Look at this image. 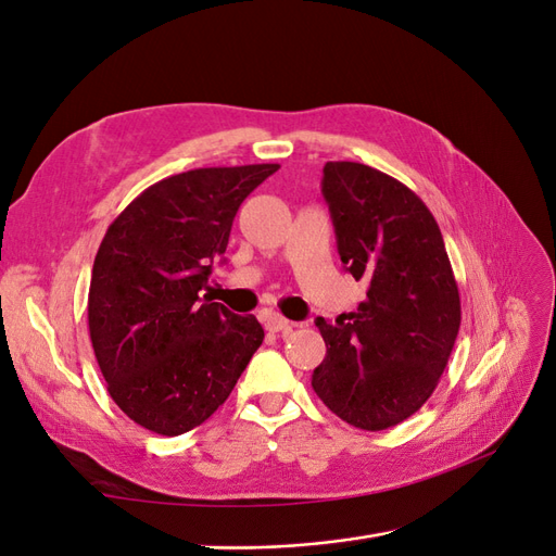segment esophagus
Instances as JSON below:
<instances>
[{
    "label": "esophagus",
    "instance_id": "obj_1",
    "mask_svg": "<svg viewBox=\"0 0 556 556\" xmlns=\"http://www.w3.org/2000/svg\"><path fill=\"white\" fill-rule=\"evenodd\" d=\"M262 323H264V327L268 331H285V329H290V325H292L288 317H282L276 311H264L262 313Z\"/></svg>",
    "mask_w": 556,
    "mask_h": 556
}]
</instances>
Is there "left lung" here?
<instances>
[{
  "mask_svg": "<svg viewBox=\"0 0 556 556\" xmlns=\"http://www.w3.org/2000/svg\"><path fill=\"white\" fill-rule=\"evenodd\" d=\"M329 204L341 262L366 280V299L339 325L317 317L327 357L313 390L343 422L382 431L425 406L462 325L439 223L410 188L359 162H327Z\"/></svg>",
  "mask_w": 556,
  "mask_h": 556,
  "instance_id": "8db88e82",
  "label": "left lung"
}]
</instances>
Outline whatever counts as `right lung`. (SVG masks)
Listing matches in <instances>:
<instances>
[{"mask_svg":"<svg viewBox=\"0 0 556 556\" xmlns=\"http://www.w3.org/2000/svg\"><path fill=\"white\" fill-rule=\"evenodd\" d=\"M280 164L208 166L150 185L115 217L97 250L88 327L109 394L148 431L180 435L223 406L264 341L255 315L215 304L243 199Z\"/></svg>","mask_w":556,"mask_h":556,"instance_id":"add662e5","label":"right lung"}]
</instances>
